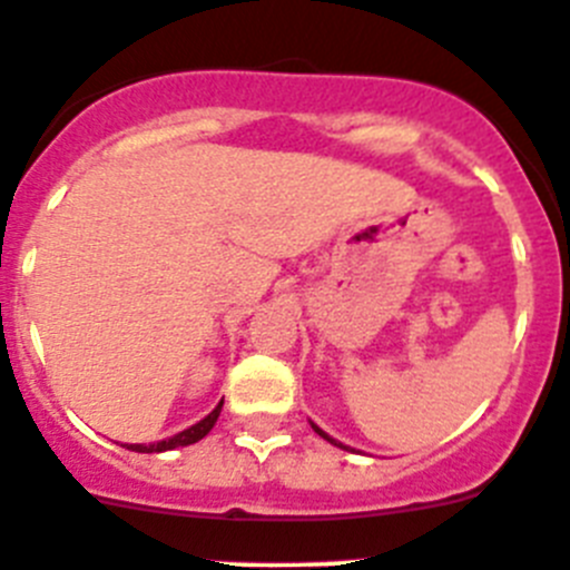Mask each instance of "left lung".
<instances>
[{
  "mask_svg": "<svg viewBox=\"0 0 570 570\" xmlns=\"http://www.w3.org/2000/svg\"><path fill=\"white\" fill-rule=\"evenodd\" d=\"M313 430H315V432H318V435H321V438H324V441H330V443H335V446L346 449V446H343V443H337V441H335V438H330V435H326V432H324V430H318V426H315V424H313Z\"/></svg>",
  "mask_w": 570,
  "mask_h": 570,
  "instance_id": "obj_1",
  "label": "left lung"
}]
</instances>
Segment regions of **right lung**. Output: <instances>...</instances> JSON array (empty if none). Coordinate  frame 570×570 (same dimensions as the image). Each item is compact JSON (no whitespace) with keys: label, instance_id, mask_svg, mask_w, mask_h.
Instances as JSON below:
<instances>
[{"label":"right lung","instance_id":"1","mask_svg":"<svg viewBox=\"0 0 570 570\" xmlns=\"http://www.w3.org/2000/svg\"><path fill=\"white\" fill-rule=\"evenodd\" d=\"M222 404H224V402H218V407L213 410L210 415H205V419H202L199 424L188 426V430H185V432H179V435H174V438H166V441H160V443H149V446H146V443H127V449H129V452L151 454V452H171V449H179V446H190V443L202 441V438H205L207 432L213 430V424H216V421H218V413H222Z\"/></svg>","mask_w":570,"mask_h":570}]
</instances>
